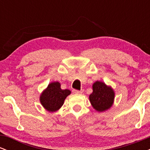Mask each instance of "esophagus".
I'll list each match as a JSON object with an SVG mask.
<instances>
[{
	"mask_svg": "<svg viewBox=\"0 0 150 150\" xmlns=\"http://www.w3.org/2000/svg\"><path fill=\"white\" fill-rule=\"evenodd\" d=\"M73 93H75V94H81V93H82L81 91L77 90V89H73Z\"/></svg>",
	"mask_w": 150,
	"mask_h": 150,
	"instance_id": "34e87169",
	"label": "esophagus"
}]
</instances>
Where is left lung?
<instances>
[{
	"mask_svg": "<svg viewBox=\"0 0 150 150\" xmlns=\"http://www.w3.org/2000/svg\"><path fill=\"white\" fill-rule=\"evenodd\" d=\"M93 92L89 95L92 106L98 111H106L112 106L114 92L104 82L97 81L93 84Z\"/></svg>",
	"mask_w": 150,
	"mask_h": 150,
	"instance_id": "left-lung-1",
	"label": "left lung"
}]
</instances>
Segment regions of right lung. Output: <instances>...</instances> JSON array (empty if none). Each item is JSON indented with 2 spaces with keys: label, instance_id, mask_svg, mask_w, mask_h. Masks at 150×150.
Masks as SVG:
<instances>
[{
  "label": "right lung",
  "instance_id": "add662e5",
  "mask_svg": "<svg viewBox=\"0 0 150 150\" xmlns=\"http://www.w3.org/2000/svg\"><path fill=\"white\" fill-rule=\"evenodd\" d=\"M69 89H61L58 82L49 84L40 97L42 106L49 111H56L63 106L65 98L70 94Z\"/></svg>",
  "mask_w": 150,
  "mask_h": 150
}]
</instances>
